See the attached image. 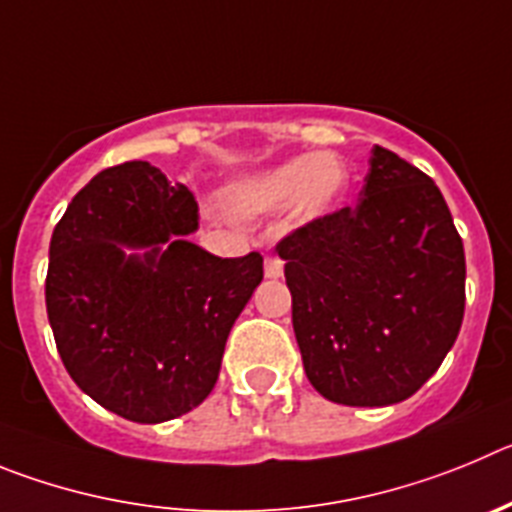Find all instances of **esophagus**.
I'll return each instance as SVG.
<instances>
[{
    "label": "esophagus",
    "instance_id": "34e87169",
    "mask_svg": "<svg viewBox=\"0 0 512 512\" xmlns=\"http://www.w3.org/2000/svg\"><path fill=\"white\" fill-rule=\"evenodd\" d=\"M265 275L267 278H280V275H283V260H280V257H275V255H270L265 260Z\"/></svg>",
    "mask_w": 512,
    "mask_h": 512
}]
</instances>
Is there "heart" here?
Returning <instances> with one entry per match:
<instances>
[{
	"instance_id": "1",
	"label": "heart",
	"mask_w": 512,
	"mask_h": 512,
	"mask_svg": "<svg viewBox=\"0 0 512 512\" xmlns=\"http://www.w3.org/2000/svg\"><path fill=\"white\" fill-rule=\"evenodd\" d=\"M347 186V170L329 153L301 155L237 188V199L250 209H280L296 204L303 216H319Z\"/></svg>"
}]
</instances>
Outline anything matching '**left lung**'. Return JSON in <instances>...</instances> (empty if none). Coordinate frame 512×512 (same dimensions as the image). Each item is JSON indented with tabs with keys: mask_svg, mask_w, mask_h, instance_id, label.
I'll use <instances>...</instances> for the list:
<instances>
[{
	"mask_svg": "<svg viewBox=\"0 0 512 512\" xmlns=\"http://www.w3.org/2000/svg\"><path fill=\"white\" fill-rule=\"evenodd\" d=\"M308 380L342 405H393L439 370L464 319V245L436 183L372 147L362 199L275 245Z\"/></svg>",
	"mask_w": 512,
	"mask_h": 512,
	"instance_id": "8db88e82",
	"label": "left lung"
}]
</instances>
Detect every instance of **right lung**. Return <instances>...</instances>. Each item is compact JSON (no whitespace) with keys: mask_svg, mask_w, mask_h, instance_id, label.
<instances>
[{"mask_svg":"<svg viewBox=\"0 0 512 512\" xmlns=\"http://www.w3.org/2000/svg\"><path fill=\"white\" fill-rule=\"evenodd\" d=\"M199 204L145 160L112 165L73 196L50 239L45 306L68 375L107 411L163 423L216 385L262 255L188 242ZM122 244L147 246L124 256Z\"/></svg>","mask_w":512,"mask_h":512,"instance_id":"add662e5","label":"right lung"}]
</instances>
